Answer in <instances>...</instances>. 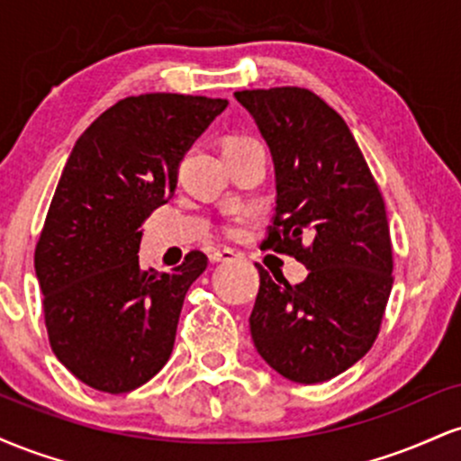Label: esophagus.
Wrapping results in <instances>:
<instances>
[{
	"label": "esophagus",
	"instance_id": "34e87169",
	"mask_svg": "<svg viewBox=\"0 0 461 461\" xmlns=\"http://www.w3.org/2000/svg\"><path fill=\"white\" fill-rule=\"evenodd\" d=\"M210 262L216 264V262H230V260H236L238 253L231 251V249H214V251H210Z\"/></svg>",
	"mask_w": 461,
	"mask_h": 461
}]
</instances>
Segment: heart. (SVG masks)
Wrapping results in <instances>:
<instances>
[{
    "label": "heart",
    "mask_w": 461,
    "mask_h": 461,
    "mask_svg": "<svg viewBox=\"0 0 461 461\" xmlns=\"http://www.w3.org/2000/svg\"><path fill=\"white\" fill-rule=\"evenodd\" d=\"M251 139H245V136H231V139L225 140V149H230V147H236V145H242V142H247ZM240 219H230L225 221V223L219 225V231L223 234L225 238H238V234H240Z\"/></svg>",
    "instance_id": "1"
}]
</instances>
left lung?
I'll return each mask as SVG.
<instances>
[{"mask_svg":"<svg viewBox=\"0 0 461 461\" xmlns=\"http://www.w3.org/2000/svg\"><path fill=\"white\" fill-rule=\"evenodd\" d=\"M275 162V214L262 245L310 268L301 284L262 264L249 325L258 353L285 379L321 384L377 340L393 290L382 190L342 116L301 86L238 91Z\"/></svg>","mask_w":461,"mask_h":461,"instance_id":"1","label":"left lung"}]
</instances>
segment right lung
<instances>
[{"label": "right lung", "instance_id": "add662e5", "mask_svg": "<svg viewBox=\"0 0 461 461\" xmlns=\"http://www.w3.org/2000/svg\"><path fill=\"white\" fill-rule=\"evenodd\" d=\"M227 99L147 93L110 105L79 136L34 251L50 345L99 393L147 384L171 357L190 284L208 267L190 251L173 273L140 271V227L173 197L177 167Z\"/></svg>", "mask_w": 461, "mask_h": 461}]
</instances>
